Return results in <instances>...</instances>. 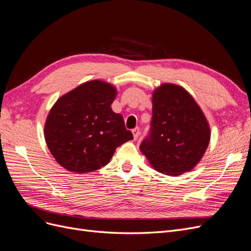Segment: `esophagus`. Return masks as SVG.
Here are the masks:
<instances>
[{"label":"esophagus","instance_id":"1","mask_svg":"<svg viewBox=\"0 0 251 251\" xmlns=\"http://www.w3.org/2000/svg\"><path fill=\"white\" fill-rule=\"evenodd\" d=\"M132 133H133V137L134 139H137L138 136H139V133H140V130L138 127H135L134 129H132Z\"/></svg>","mask_w":251,"mask_h":251}]
</instances>
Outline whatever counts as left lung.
Wrapping results in <instances>:
<instances>
[{"label":"left lung","instance_id":"obj_1","mask_svg":"<svg viewBox=\"0 0 251 251\" xmlns=\"http://www.w3.org/2000/svg\"><path fill=\"white\" fill-rule=\"evenodd\" d=\"M150 125L140 151L152 167L167 176L193 169L208 147L207 120L190 93L179 86L164 84L154 92Z\"/></svg>","mask_w":251,"mask_h":251}]
</instances>
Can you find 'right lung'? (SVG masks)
<instances>
[{
    "mask_svg": "<svg viewBox=\"0 0 251 251\" xmlns=\"http://www.w3.org/2000/svg\"><path fill=\"white\" fill-rule=\"evenodd\" d=\"M115 87L90 81L55 102L45 125L46 144L59 164L77 173L105 166L118 147L133 139L121 114L112 110Z\"/></svg>",
    "mask_w": 251,
    "mask_h": 251,
    "instance_id": "obj_1",
    "label": "right lung"
}]
</instances>
